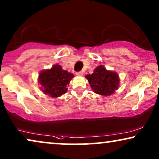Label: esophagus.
Masks as SVG:
<instances>
[{
	"mask_svg": "<svg viewBox=\"0 0 159 159\" xmlns=\"http://www.w3.org/2000/svg\"><path fill=\"white\" fill-rule=\"evenodd\" d=\"M76 75H77L78 76H81L82 75H83V72H81V71L77 72V73H76Z\"/></svg>",
	"mask_w": 159,
	"mask_h": 159,
	"instance_id": "obj_1",
	"label": "esophagus"
}]
</instances>
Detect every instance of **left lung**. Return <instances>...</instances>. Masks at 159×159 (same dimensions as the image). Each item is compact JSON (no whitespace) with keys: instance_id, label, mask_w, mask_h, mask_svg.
<instances>
[{"instance_id":"8db88e82","label":"left lung","mask_w":159,"mask_h":159,"mask_svg":"<svg viewBox=\"0 0 159 159\" xmlns=\"http://www.w3.org/2000/svg\"><path fill=\"white\" fill-rule=\"evenodd\" d=\"M86 78L96 94L108 96L118 89L119 84L118 74L107 70L102 65L97 67L92 75H86Z\"/></svg>"}]
</instances>
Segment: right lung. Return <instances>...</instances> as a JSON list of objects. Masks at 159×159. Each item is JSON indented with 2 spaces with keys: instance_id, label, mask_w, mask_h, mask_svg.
Returning <instances> with one entry per match:
<instances>
[{
  "instance_id": "obj_1",
  "label": "right lung",
  "mask_w": 159,
  "mask_h": 159,
  "mask_svg": "<svg viewBox=\"0 0 159 159\" xmlns=\"http://www.w3.org/2000/svg\"><path fill=\"white\" fill-rule=\"evenodd\" d=\"M73 75L62 67L56 65L48 70L42 71L39 75V81L42 86V91L52 97H57L66 93L67 85L73 77Z\"/></svg>"
}]
</instances>
